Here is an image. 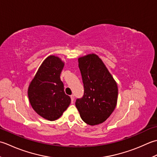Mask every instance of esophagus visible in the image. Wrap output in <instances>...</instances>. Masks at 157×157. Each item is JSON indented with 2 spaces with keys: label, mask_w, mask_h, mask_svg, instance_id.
<instances>
[{
  "label": "esophagus",
  "mask_w": 157,
  "mask_h": 157,
  "mask_svg": "<svg viewBox=\"0 0 157 157\" xmlns=\"http://www.w3.org/2000/svg\"><path fill=\"white\" fill-rule=\"evenodd\" d=\"M70 98H71V102H72V104L73 101H74L75 95H70Z\"/></svg>",
  "instance_id": "1"
}]
</instances>
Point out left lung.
Returning <instances> with one entry per match:
<instances>
[{"mask_svg": "<svg viewBox=\"0 0 157 157\" xmlns=\"http://www.w3.org/2000/svg\"><path fill=\"white\" fill-rule=\"evenodd\" d=\"M84 94L75 105L82 120L90 125L102 123L115 109L118 98L116 82L95 54L78 59Z\"/></svg>", "mask_w": 157, "mask_h": 157, "instance_id": "obj_1", "label": "left lung"}]
</instances>
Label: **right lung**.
Instances as JSON below:
<instances>
[{"instance_id": "right-lung-1", "label": "right lung", "mask_w": 157, "mask_h": 157, "mask_svg": "<svg viewBox=\"0 0 157 157\" xmlns=\"http://www.w3.org/2000/svg\"><path fill=\"white\" fill-rule=\"evenodd\" d=\"M63 63L51 56L44 61L30 82L28 95L33 109L42 117L55 121L63 114L71 101L64 92L60 79Z\"/></svg>"}]
</instances>
